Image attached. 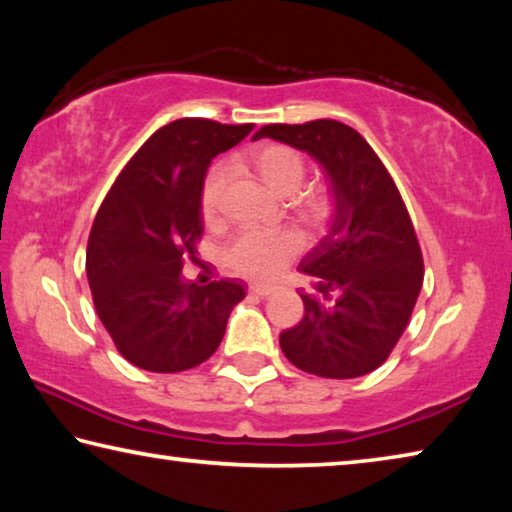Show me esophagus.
<instances>
[{"label": "esophagus", "mask_w": 512, "mask_h": 512, "mask_svg": "<svg viewBox=\"0 0 512 512\" xmlns=\"http://www.w3.org/2000/svg\"><path fill=\"white\" fill-rule=\"evenodd\" d=\"M248 289L257 293V296H271V293L277 291L275 284H268V282H253Z\"/></svg>", "instance_id": "esophagus-1"}]
</instances>
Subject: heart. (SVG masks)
Masks as SVG:
<instances>
[{"mask_svg":"<svg viewBox=\"0 0 512 512\" xmlns=\"http://www.w3.org/2000/svg\"><path fill=\"white\" fill-rule=\"evenodd\" d=\"M253 167L264 180V185L277 196H289L300 187L305 178V160L298 151L284 144H262L253 151ZM225 180L223 167H212L207 171L201 187V212L207 221L216 214L221 201V189ZM302 214L311 223H323L332 214V196L327 189H311L302 198ZM300 246L293 232H248L232 248V262L244 271L257 275H271L287 259L296 253Z\"/></svg>","mask_w":512,"mask_h":512,"instance_id":"obj_1","label":"heart"}]
</instances>
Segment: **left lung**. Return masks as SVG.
I'll use <instances>...</instances> for the list:
<instances>
[{
	"mask_svg": "<svg viewBox=\"0 0 512 512\" xmlns=\"http://www.w3.org/2000/svg\"><path fill=\"white\" fill-rule=\"evenodd\" d=\"M262 137L314 158L334 203L327 235L298 266L316 282L300 291L305 316L280 334L284 357L327 379L368 375L400 341L422 287L411 216L377 153L341 121L268 124L253 140Z\"/></svg>",
	"mask_w": 512,
	"mask_h": 512,
	"instance_id": "1",
	"label": "left lung"
}]
</instances>
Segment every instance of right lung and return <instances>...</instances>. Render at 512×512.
Instances as JSON below:
<instances>
[{"mask_svg": "<svg viewBox=\"0 0 512 512\" xmlns=\"http://www.w3.org/2000/svg\"><path fill=\"white\" fill-rule=\"evenodd\" d=\"M250 131L253 124L171 121L121 169L94 216L85 253L94 307L137 368H196L219 348L230 311L246 298L244 282H187L183 266L203 232L207 167Z\"/></svg>", "mask_w": 512, "mask_h": 512, "instance_id": "obj_1", "label": "right lung"}]
</instances>
